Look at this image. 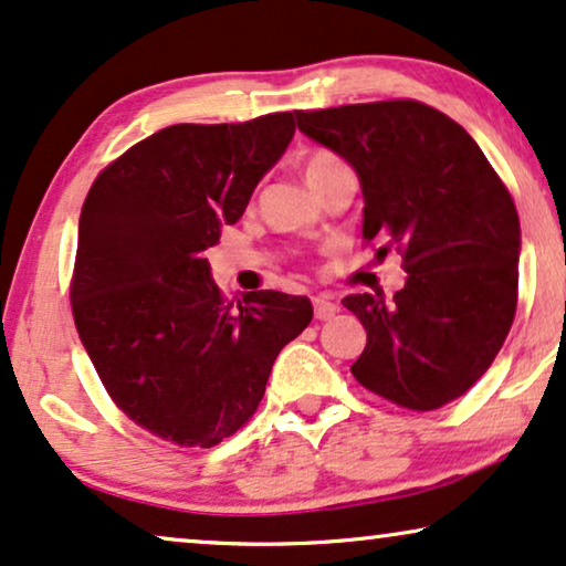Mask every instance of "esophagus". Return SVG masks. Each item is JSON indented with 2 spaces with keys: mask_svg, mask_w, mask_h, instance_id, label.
Wrapping results in <instances>:
<instances>
[{
  "mask_svg": "<svg viewBox=\"0 0 566 566\" xmlns=\"http://www.w3.org/2000/svg\"><path fill=\"white\" fill-rule=\"evenodd\" d=\"M337 314V304L335 301L324 298V296H316L314 298V316L316 319H332V316Z\"/></svg>",
  "mask_w": 566,
  "mask_h": 566,
  "instance_id": "34e87169",
  "label": "esophagus"
}]
</instances>
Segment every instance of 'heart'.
Listing matches in <instances>:
<instances>
[{
  "label": "heart",
  "mask_w": 566,
  "mask_h": 566,
  "mask_svg": "<svg viewBox=\"0 0 566 566\" xmlns=\"http://www.w3.org/2000/svg\"><path fill=\"white\" fill-rule=\"evenodd\" d=\"M337 167H345V165L335 157V154H329V151H314L312 157L306 159V165H304L306 182H312V180H316V177H319V175L332 172V169H337Z\"/></svg>",
  "instance_id": "1"
}]
</instances>
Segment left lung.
<instances>
[{
	"instance_id": "8db88e82",
	"label": "left lung",
	"mask_w": 566,
	"mask_h": 566,
	"mask_svg": "<svg viewBox=\"0 0 566 566\" xmlns=\"http://www.w3.org/2000/svg\"><path fill=\"white\" fill-rule=\"evenodd\" d=\"M296 120L355 169L363 237L397 247L409 275L391 301L343 298L368 335L353 376L417 412L459 399L492 366L515 316L521 221L507 188L459 123L415 99Z\"/></svg>"
}]
</instances>
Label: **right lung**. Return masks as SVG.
Here are the masks:
<instances>
[{
  "label": "right lung",
  "mask_w": 566,
  "mask_h": 566,
  "mask_svg": "<svg viewBox=\"0 0 566 566\" xmlns=\"http://www.w3.org/2000/svg\"><path fill=\"white\" fill-rule=\"evenodd\" d=\"M293 113L161 128L103 169L80 216L72 308L99 381L167 443L211 448L258 409L306 296L227 304L206 250L242 219L293 138Z\"/></svg>",
  "instance_id": "add662e5"
}]
</instances>
